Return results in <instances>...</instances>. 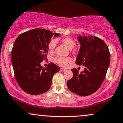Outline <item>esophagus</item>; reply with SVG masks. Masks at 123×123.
I'll return each instance as SVG.
<instances>
[{
  "label": "esophagus",
  "instance_id": "1",
  "mask_svg": "<svg viewBox=\"0 0 123 123\" xmlns=\"http://www.w3.org/2000/svg\"><path fill=\"white\" fill-rule=\"evenodd\" d=\"M60 70L61 71V72H65V71L66 70L65 69H63V68H60Z\"/></svg>",
  "mask_w": 123,
  "mask_h": 123
}]
</instances>
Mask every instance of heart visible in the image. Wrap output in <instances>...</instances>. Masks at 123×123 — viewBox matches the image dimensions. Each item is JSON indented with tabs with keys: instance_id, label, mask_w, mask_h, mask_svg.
<instances>
[{
	"instance_id": "1",
	"label": "heart",
	"mask_w": 123,
	"mask_h": 123,
	"mask_svg": "<svg viewBox=\"0 0 123 123\" xmlns=\"http://www.w3.org/2000/svg\"><path fill=\"white\" fill-rule=\"evenodd\" d=\"M62 43L63 45H65L69 49V50H72L76 46V42L74 40L72 39L71 38H64L62 39ZM56 45V42L55 40H52L51 42H50L49 45L48 49L50 51H53L54 50ZM55 62H57L58 64L62 66H66L69 63L72 62V59L69 57H57L54 60Z\"/></svg>"
}]
</instances>
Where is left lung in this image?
Returning a JSON list of instances; mask_svg holds the SVG:
<instances>
[{"mask_svg":"<svg viewBox=\"0 0 123 123\" xmlns=\"http://www.w3.org/2000/svg\"><path fill=\"white\" fill-rule=\"evenodd\" d=\"M78 41L81 46L76 63L85 68L81 73L72 69L73 76L67 86L74 93L87 96L94 93L103 83L110 63V53L104 41L97 37L78 36Z\"/></svg>","mask_w":123,"mask_h":123,"instance_id":"8db88e82","label":"left lung"}]
</instances>
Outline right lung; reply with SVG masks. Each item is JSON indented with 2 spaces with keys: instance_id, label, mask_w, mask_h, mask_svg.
Returning <instances> with one entry per match:
<instances>
[{
  "instance_id": "obj_1",
  "label": "right lung",
  "mask_w": 123,
  "mask_h": 123,
  "mask_svg": "<svg viewBox=\"0 0 123 123\" xmlns=\"http://www.w3.org/2000/svg\"><path fill=\"white\" fill-rule=\"evenodd\" d=\"M53 33L47 30L35 29L22 33L15 41L11 51V62L16 80L28 94L38 95L49 89L53 76L60 68L53 63L46 68L41 62L46 60L49 44Z\"/></svg>"
}]
</instances>
